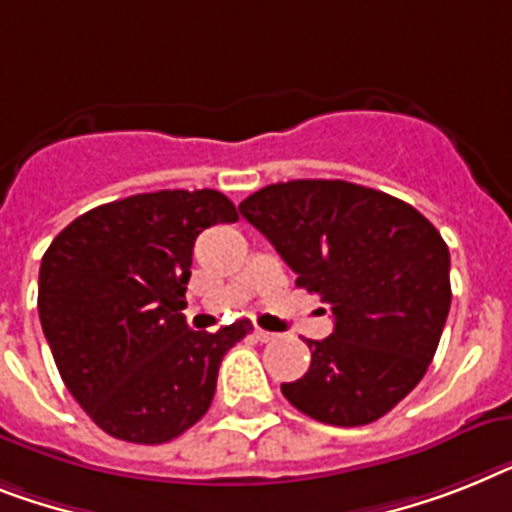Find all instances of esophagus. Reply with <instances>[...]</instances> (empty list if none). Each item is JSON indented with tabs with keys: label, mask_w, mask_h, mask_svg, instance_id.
<instances>
[{
	"label": "esophagus",
	"mask_w": 512,
	"mask_h": 512,
	"mask_svg": "<svg viewBox=\"0 0 512 512\" xmlns=\"http://www.w3.org/2000/svg\"><path fill=\"white\" fill-rule=\"evenodd\" d=\"M253 337H256L259 342H272L277 335H274V332H266V329L256 327V329H253Z\"/></svg>",
	"instance_id": "esophagus-1"
}]
</instances>
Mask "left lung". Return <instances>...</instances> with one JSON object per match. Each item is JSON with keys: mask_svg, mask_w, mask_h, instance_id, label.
<instances>
[{"mask_svg": "<svg viewBox=\"0 0 512 512\" xmlns=\"http://www.w3.org/2000/svg\"><path fill=\"white\" fill-rule=\"evenodd\" d=\"M335 316L306 340L311 366L282 384L306 416L363 426L421 382L450 311V251L411 204L345 180H290L238 206Z\"/></svg>", "mask_w": 512, "mask_h": 512, "instance_id": "1", "label": "left lung"}]
</instances>
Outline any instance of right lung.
Instances as JSON below:
<instances>
[{
  "instance_id": "obj_1",
  "label": "right lung",
  "mask_w": 512,
  "mask_h": 512,
  "mask_svg": "<svg viewBox=\"0 0 512 512\" xmlns=\"http://www.w3.org/2000/svg\"><path fill=\"white\" fill-rule=\"evenodd\" d=\"M235 219L219 190H156L80 214L46 248V342L70 395L112 437L162 445L209 411L219 363L253 327L193 332L185 287L198 232Z\"/></svg>"
}]
</instances>
